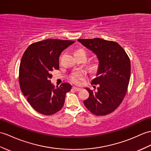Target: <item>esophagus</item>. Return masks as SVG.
Instances as JSON below:
<instances>
[{
  "label": "esophagus",
  "mask_w": 151,
  "mask_h": 151,
  "mask_svg": "<svg viewBox=\"0 0 151 151\" xmlns=\"http://www.w3.org/2000/svg\"><path fill=\"white\" fill-rule=\"evenodd\" d=\"M72 89L75 91H79L81 90V89L80 88H78V87H73Z\"/></svg>",
  "instance_id": "esophagus-1"
}]
</instances>
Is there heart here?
<instances>
[{"label": "heart", "instance_id": "b5f03b06", "mask_svg": "<svg viewBox=\"0 0 151 151\" xmlns=\"http://www.w3.org/2000/svg\"><path fill=\"white\" fill-rule=\"evenodd\" d=\"M75 53H78V54H80L84 57H86V52L85 51V50H83V49H78L75 51ZM99 68V64L98 62H94L93 64H92L89 66V69L92 72H96L98 69ZM85 78V75L84 73L82 72H76L75 73H73V75L71 77V80L73 83H74L75 84H80L81 83V82Z\"/></svg>", "mask_w": 151, "mask_h": 151}]
</instances>
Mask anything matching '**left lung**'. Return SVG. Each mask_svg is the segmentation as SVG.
<instances>
[{"mask_svg":"<svg viewBox=\"0 0 151 151\" xmlns=\"http://www.w3.org/2000/svg\"><path fill=\"white\" fill-rule=\"evenodd\" d=\"M78 41L92 51L99 61L96 78L91 82L99 87L96 91L86 88L89 96L83 104L94 114H109L120 106L127 93L131 76L130 59L116 42L99 38Z\"/></svg>","mask_w":151,"mask_h":151,"instance_id":"1","label":"left lung"}]
</instances>
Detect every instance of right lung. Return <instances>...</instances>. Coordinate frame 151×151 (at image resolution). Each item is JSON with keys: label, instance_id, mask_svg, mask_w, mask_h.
<instances>
[{"label": "right lung", "instance_id": "obj_1", "mask_svg": "<svg viewBox=\"0 0 151 151\" xmlns=\"http://www.w3.org/2000/svg\"><path fill=\"white\" fill-rule=\"evenodd\" d=\"M72 40L46 39L31 44L24 52L19 68V83L23 94L35 110L44 115L57 113L64 106L71 85L64 83L55 88L50 78L59 69V57Z\"/></svg>", "mask_w": 151, "mask_h": 151}]
</instances>
